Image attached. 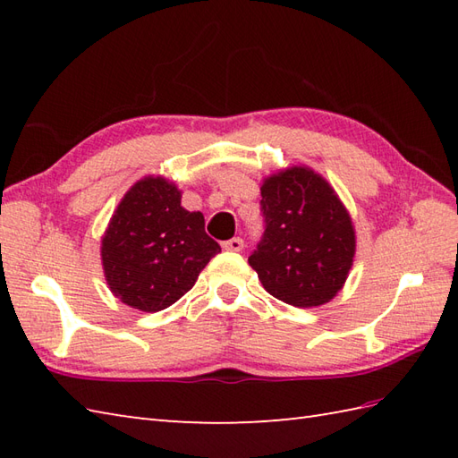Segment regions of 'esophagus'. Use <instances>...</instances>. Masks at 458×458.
<instances>
[{"mask_svg":"<svg viewBox=\"0 0 458 458\" xmlns=\"http://www.w3.org/2000/svg\"><path fill=\"white\" fill-rule=\"evenodd\" d=\"M222 248L226 251H240L242 248H244V242H242V238H232V240L224 242Z\"/></svg>","mask_w":458,"mask_h":458,"instance_id":"34e87169","label":"esophagus"}]
</instances>
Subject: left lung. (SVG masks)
Wrapping results in <instances>:
<instances>
[{
    "label": "left lung",
    "mask_w": 458,
    "mask_h": 458,
    "mask_svg": "<svg viewBox=\"0 0 458 458\" xmlns=\"http://www.w3.org/2000/svg\"><path fill=\"white\" fill-rule=\"evenodd\" d=\"M266 232L248 258L269 295L310 309L335 299L354 264L356 230L330 182L307 165L261 181Z\"/></svg>",
    "instance_id": "8db88e82"
}]
</instances>
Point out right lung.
Segmentation results:
<instances>
[{
  "label": "right lung",
  "instance_id": "add662e5",
  "mask_svg": "<svg viewBox=\"0 0 458 458\" xmlns=\"http://www.w3.org/2000/svg\"><path fill=\"white\" fill-rule=\"evenodd\" d=\"M181 197L161 174L143 177L123 194L102 236L106 284L143 313L177 303L220 251L204 232L202 212L182 208Z\"/></svg>",
  "mask_w": 458,
  "mask_h": 458
}]
</instances>
